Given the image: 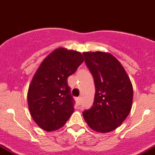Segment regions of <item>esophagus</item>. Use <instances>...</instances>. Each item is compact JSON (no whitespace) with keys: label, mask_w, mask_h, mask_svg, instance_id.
Listing matches in <instances>:
<instances>
[{"label":"esophagus","mask_w":155,"mask_h":155,"mask_svg":"<svg viewBox=\"0 0 155 155\" xmlns=\"http://www.w3.org/2000/svg\"><path fill=\"white\" fill-rule=\"evenodd\" d=\"M76 102H77L78 104H80L81 100H82V98H81V97H78V98H76Z\"/></svg>","instance_id":"1"}]
</instances>
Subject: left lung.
I'll return each mask as SVG.
<instances>
[{"label":"left lung","instance_id":"1","mask_svg":"<svg viewBox=\"0 0 155 155\" xmlns=\"http://www.w3.org/2000/svg\"><path fill=\"white\" fill-rule=\"evenodd\" d=\"M94 79L93 105L82 115L94 131L110 132L123 123L132 107L133 86L120 62L107 52H84Z\"/></svg>","mask_w":155,"mask_h":155}]
</instances>
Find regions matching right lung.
<instances>
[{
  "label": "right lung",
  "instance_id": "1",
  "mask_svg": "<svg viewBox=\"0 0 155 155\" xmlns=\"http://www.w3.org/2000/svg\"><path fill=\"white\" fill-rule=\"evenodd\" d=\"M83 61L80 52L60 47L40 63L27 92L29 111L40 128L56 131L62 128L73 113L67 78Z\"/></svg>",
  "mask_w": 155,
  "mask_h": 155
}]
</instances>
